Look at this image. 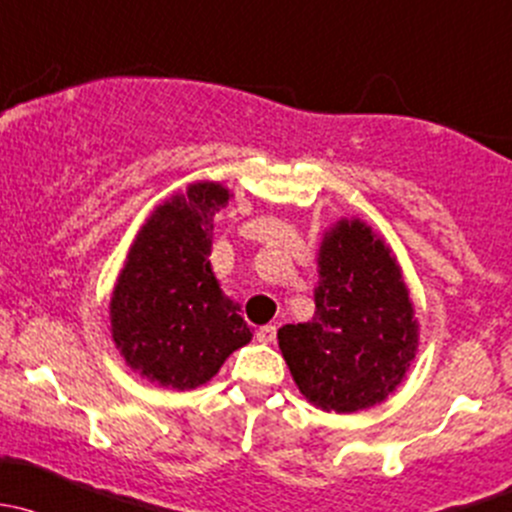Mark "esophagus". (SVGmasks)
Listing matches in <instances>:
<instances>
[{"label":"esophagus","instance_id":"esophagus-1","mask_svg":"<svg viewBox=\"0 0 512 512\" xmlns=\"http://www.w3.org/2000/svg\"><path fill=\"white\" fill-rule=\"evenodd\" d=\"M256 340L263 342V345H268V342L276 340V325H263V328H258Z\"/></svg>","mask_w":512,"mask_h":512}]
</instances>
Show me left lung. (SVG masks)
Returning a JSON list of instances; mask_svg holds the SVG:
<instances>
[{"label":"left lung","mask_w":512,"mask_h":512,"mask_svg":"<svg viewBox=\"0 0 512 512\" xmlns=\"http://www.w3.org/2000/svg\"><path fill=\"white\" fill-rule=\"evenodd\" d=\"M278 347L323 412L355 414L397 392L419 352V320L397 254L367 221L340 217L323 231L315 315L283 325Z\"/></svg>","instance_id":"8db88e82"}]
</instances>
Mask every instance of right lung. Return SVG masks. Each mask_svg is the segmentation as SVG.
<instances>
[{
	"label": "right lung",
	"instance_id": "obj_1",
	"mask_svg": "<svg viewBox=\"0 0 512 512\" xmlns=\"http://www.w3.org/2000/svg\"><path fill=\"white\" fill-rule=\"evenodd\" d=\"M234 192L197 179L162 199L135 234L110 293V337L135 374L197 389L251 342L239 303L214 276V217Z\"/></svg>",
	"mask_w": 512,
	"mask_h": 512
}]
</instances>
